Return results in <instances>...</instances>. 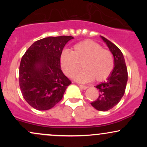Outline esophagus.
<instances>
[{
	"label": "esophagus",
	"mask_w": 147,
	"mask_h": 147,
	"mask_svg": "<svg viewBox=\"0 0 147 147\" xmlns=\"http://www.w3.org/2000/svg\"><path fill=\"white\" fill-rule=\"evenodd\" d=\"M79 86L80 88L82 89H84V90H85V89L88 88V86H84V85H79Z\"/></svg>",
	"instance_id": "1"
}]
</instances>
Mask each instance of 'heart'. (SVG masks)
I'll return each instance as SVG.
<instances>
[{"label": "heart", "mask_w": 147, "mask_h": 147, "mask_svg": "<svg viewBox=\"0 0 147 147\" xmlns=\"http://www.w3.org/2000/svg\"><path fill=\"white\" fill-rule=\"evenodd\" d=\"M83 71L76 79L81 82L105 80L114 68V59L109 50L95 41L86 40L77 43L71 52L64 50L61 56V65L65 75L72 77L80 69Z\"/></svg>", "instance_id": "heart-1"}]
</instances>
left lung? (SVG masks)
Instances as JSON below:
<instances>
[{
	"instance_id": "8db88e82",
	"label": "left lung",
	"mask_w": 147,
	"mask_h": 147,
	"mask_svg": "<svg viewBox=\"0 0 147 147\" xmlns=\"http://www.w3.org/2000/svg\"><path fill=\"white\" fill-rule=\"evenodd\" d=\"M101 38L113 55L115 65L107 80L96 86L99 95L97 99L90 104L97 110L107 111L117 105L124 96L128 80V72L121 50L105 37L101 36Z\"/></svg>"
}]
</instances>
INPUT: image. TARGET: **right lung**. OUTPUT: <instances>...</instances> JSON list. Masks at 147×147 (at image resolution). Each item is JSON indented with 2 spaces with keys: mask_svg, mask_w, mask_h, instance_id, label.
Wrapping results in <instances>:
<instances>
[{
  "mask_svg": "<svg viewBox=\"0 0 147 147\" xmlns=\"http://www.w3.org/2000/svg\"><path fill=\"white\" fill-rule=\"evenodd\" d=\"M71 36L38 40L22 57L19 86L23 97L34 109L46 111L61 100L71 82L61 69L62 50Z\"/></svg>",
  "mask_w": 147,
  "mask_h": 147,
  "instance_id": "right-lung-1",
  "label": "right lung"
}]
</instances>
